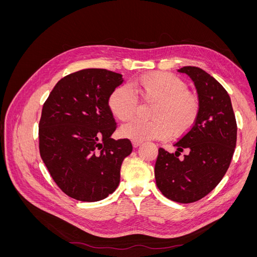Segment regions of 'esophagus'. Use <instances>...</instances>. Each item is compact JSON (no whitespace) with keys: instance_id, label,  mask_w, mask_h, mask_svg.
Returning a JSON list of instances; mask_svg holds the SVG:
<instances>
[{"instance_id":"34e87169","label":"esophagus","mask_w":257,"mask_h":257,"mask_svg":"<svg viewBox=\"0 0 257 257\" xmlns=\"http://www.w3.org/2000/svg\"><path fill=\"white\" fill-rule=\"evenodd\" d=\"M132 144H133V147L134 148H137V147H139L142 145V142H139V141H132Z\"/></svg>"}]
</instances>
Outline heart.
<instances>
[{
  "label": "heart",
  "instance_id": "b5f03b06",
  "mask_svg": "<svg viewBox=\"0 0 257 257\" xmlns=\"http://www.w3.org/2000/svg\"><path fill=\"white\" fill-rule=\"evenodd\" d=\"M132 88L121 85L108 98V106L116 119L126 122L138 113L139 100L155 103L150 111L152 120H134L121 127V134L133 141L180 137L192 128L200 113V99L188 84L174 74L143 75L132 82ZM137 94L135 95V93Z\"/></svg>",
  "mask_w": 257,
  "mask_h": 257
}]
</instances>
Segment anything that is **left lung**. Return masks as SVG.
<instances>
[{"label":"left lung","mask_w":257,"mask_h":257,"mask_svg":"<svg viewBox=\"0 0 257 257\" xmlns=\"http://www.w3.org/2000/svg\"><path fill=\"white\" fill-rule=\"evenodd\" d=\"M179 72L194 81L200 113L175 143V153L160 148L154 175L163 195L190 204L208 195L226 174L236 148L237 122L227 91L212 76L196 66H184ZM183 151L187 154L179 158Z\"/></svg>","instance_id":"8db88e82"}]
</instances>
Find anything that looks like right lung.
I'll return each instance as SVG.
<instances>
[{"instance_id":"obj_1","label":"right lung","mask_w":257,"mask_h":257,"mask_svg":"<svg viewBox=\"0 0 257 257\" xmlns=\"http://www.w3.org/2000/svg\"><path fill=\"white\" fill-rule=\"evenodd\" d=\"M122 75L82 69L62 78L46 99L38 124L41 158L67 196L98 201L120 183L123 160L133 151L130 139H112L116 123L108 106Z\"/></svg>"}]
</instances>
